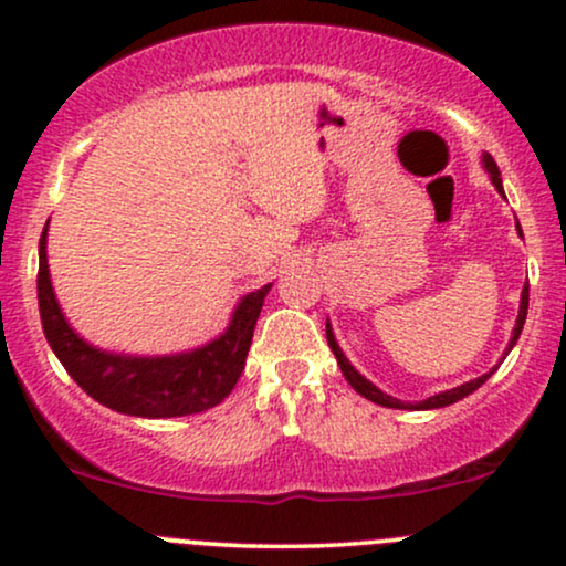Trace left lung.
<instances>
[{
	"instance_id": "8db88e82",
	"label": "left lung",
	"mask_w": 566,
	"mask_h": 566,
	"mask_svg": "<svg viewBox=\"0 0 566 566\" xmlns=\"http://www.w3.org/2000/svg\"><path fill=\"white\" fill-rule=\"evenodd\" d=\"M482 161H484L486 172H490L492 184H495L497 191L503 193V178H500V170H497L495 159H492L490 154H484ZM516 229H518V233H522V226L516 223ZM527 305H530V284H524V290H522V305H518L516 327H513L509 350H511L513 346H516L518 335H522L524 319H527ZM327 343H329V348H333V354H335L337 365H340V369H343V375H346V380L350 382V388H354L356 394L365 396V399L375 401V405H380V407H394V409H439V407L454 405V401H460V399H463V396H469V394L476 391V388L482 386V382L490 380L492 373H495V369H497V367H492L490 373L482 375V378H473V380H469V382H463V386L450 388V391H441V394H437V396H428V399H423V401H415V405H409V401H399V399H394V396L382 394L378 386H373V382H369V380L365 378V375H359L354 367H350V361L346 359V354H343L340 346H337V340H335V335H333V327H329V322H327ZM509 350H505V354H509Z\"/></svg>"
}]
</instances>
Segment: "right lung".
<instances>
[{
  "label": "right lung",
  "instance_id": "1",
  "mask_svg": "<svg viewBox=\"0 0 566 566\" xmlns=\"http://www.w3.org/2000/svg\"><path fill=\"white\" fill-rule=\"evenodd\" d=\"M269 290L271 284H265L244 295L226 333L207 346L172 356H122L90 346L71 329L50 282L48 226L39 239L36 297L50 348L82 391L103 407L135 418H184L220 405L242 375Z\"/></svg>",
  "mask_w": 566,
  "mask_h": 566
}]
</instances>
